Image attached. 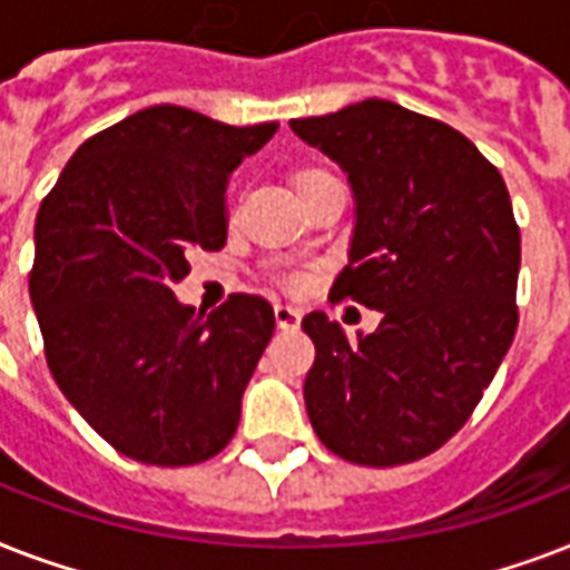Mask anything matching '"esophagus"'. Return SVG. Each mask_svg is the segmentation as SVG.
Masks as SVG:
<instances>
[{
    "label": "esophagus",
    "mask_w": 570,
    "mask_h": 570,
    "mask_svg": "<svg viewBox=\"0 0 570 570\" xmlns=\"http://www.w3.org/2000/svg\"><path fill=\"white\" fill-rule=\"evenodd\" d=\"M275 322H277V328H284V331L298 328V322H302V311H298V307H293V304H275Z\"/></svg>",
    "instance_id": "34e87169"
}]
</instances>
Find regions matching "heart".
Returning a JSON list of instances; mask_svg holds the SVG:
<instances>
[{"label":"heart","instance_id":"heart-1","mask_svg":"<svg viewBox=\"0 0 570 570\" xmlns=\"http://www.w3.org/2000/svg\"><path fill=\"white\" fill-rule=\"evenodd\" d=\"M325 177H331L328 171H322V168H298V171L293 174V186L295 191L307 189V186H313V183L325 180Z\"/></svg>","mask_w":570,"mask_h":570}]
</instances>
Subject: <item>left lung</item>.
Instances as JSON below:
<instances>
[{"mask_svg":"<svg viewBox=\"0 0 570 570\" xmlns=\"http://www.w3.org/2000/svg\"><path fill=\"white\" fill-rule=\"evenodd\" d=\"M289 127L355 189L348 266L331 298L381 311L355 340L325 313L302 320L316 346L304 379L313 432L352 464H411L468 423L518 331L509 189L459 129L390 100Z\"/></svg>","mask_w":570,"mask_h":570,"instance_id":"left-lung-1","label":"left lung"}]
</instances>
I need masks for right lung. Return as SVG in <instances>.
Wrapping results in <instances>:
<instances>
[{"label": "right lung", "instance_id": "add662e5", "mask_svg": "<svg viewBox=\"0 0 570 570\" xmlns=\"http://www.w3.org/2000/svg\"><path fill=\"white\" fill-rule=\"evenodd\" d=\"M275 129L150 106L88 138L40 204L29 295L49 373L129 459L186 468L236 434L275 311L233 293L204 316L174 286L191 250L224 248L230 174Z\"/></svg>", "mask_w": 570, "mask_h": 570}]
</instances>
